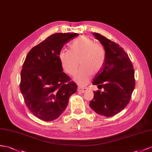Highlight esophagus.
I'll list each match as a JSON object with an SVG mask.
<instances>
[{"mask_svg":"<svg viewBox=\"0 0 152 152\" xmlns=\"http://www.w3.org/2000/svg\"><path fill=\"white\" fill-rule=\"evenodd\" d=\"M87 90H88L87 88H82V87H78V88H77V91H78L79 92H81V93H84Z\"/></svg>","mask_w":152,"mask_h":152,"instance_id":"34e87169","label":"esophagus"}]
</instances>
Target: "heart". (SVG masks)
Listing matches in <instances>:
<instances>
[{"label": "heart", "mask_w": 152, "mask_h": 152, "mask_svg": "<svg viewBox=\"0 0 152 152\" xmlns=\"http://www.w3.org/2000/svg\"><path fill=\"white\" fill-rule=\"evenodd\" d=\"M106 57L104 46L87 36L76 39L69 45V50H62L58 55L63 70L69 75H75L79 61L81 67L75 76V81L80 86L86 85L93 74L101 71Z\"/></svg>", "instance_id": "obj_1"}]
</instances>
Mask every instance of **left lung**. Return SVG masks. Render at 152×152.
<instances>
[{"label": "left lung", "instance_id": "obj_1", "mask_svg": "<svg viewBox=\"0 0 152 152\" xmlns=\"http://www.w3.org/2000/svg\"><path fill=\"white\" fill-rule=\"evenodd\" d=\"M93 34L105 48L106 57L92 84L104 90L94 91L89 106L97 114L110 117L122 111L130 102L135 88L134 70L123 48L100 34Z\"/></svg>", "mask_w": 152, "mask_h": 152}]
</instances>
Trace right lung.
<instances>
[{"mask_svg": "<svg viewBox=\"0 0 152 152\" xmlns=\"http://www.w3.org/2000/svg\"><path fill=\"white\" fill-rule=\"evenodd\" d=\"M77 33H56L28 52L21 71L20 88L26 106L37 118L52 121L61 115L77 86L63 72L58 55Z\"/></svg>", "mask_w": 152, "mask_h": 152, "instance_id": "add662e5", "label": "right lung"}]
</instances>
